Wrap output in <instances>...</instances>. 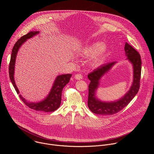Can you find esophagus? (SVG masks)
I'll use <instances>...</instances> for the list:
<instances>
[{"label":"esophagus","mask_w":154,"mask_h":154,"mask_svg":"<svg viewBox=\"0 0 154 154\" xmlns=\"http://www.w3.org/2000/svg\"><path fill=\"white\" fill-rule=\"evenodd\" d=\"M74 78L76 79V80H81L83 79V76L82 74H77L75 75L74 76Z\"/></svg>","instance_id":"1"}]
</instances>
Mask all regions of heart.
Instances as JSON below:
<instances>
[{"label":"heart","mask_w":154,"mask_h":154,"mask_svg":"<svg viewBox=\"0 0 154 154\" xmlns=\"http://www.w3.org/2000/svg\"><path fill=\"white\" fill-rule=\"evenodd\" d=\"M108 50L105 43L96 42L84 48L80 53L83 57H91V64L93 66L99 65L104 58Z\"/></svg>","instance_id":"heart-1"}]
</instances>
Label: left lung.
<instances>
[{"instance_id": "left-lung-1", "label": "left lung", "mask_w": 154, "mask_h": 154, "mask_svg": "<svg viewBox=\"0 0 154 154\" xmlns=\"http://www.w3.org/2000/svg\"><path fill=\"white\" fill-rule=\"evenodd\" d=\"M125 54L128 60L133 65L134 80L130 90L121 99L113 102H103L96 96V92L99 85V80L105 74L111 69L116 62L108 63L100 66L88 75L91 81L89 85L88 105L90 110L95 114L100 115H112L120 112L138 93L140 88V83L141 72V60L140 54L126 42Z\"/></svg>"}]
</instances>
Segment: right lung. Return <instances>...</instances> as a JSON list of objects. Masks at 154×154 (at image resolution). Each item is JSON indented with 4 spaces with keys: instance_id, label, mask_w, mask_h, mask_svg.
Listing matches in <instances>:
<instances>
[{
    "instance_id": "1",
    "label": "right lung",
    "mask_w": 154,
    "mask_h": 154,
    "mask_svg": "<svg viewBox=\"0 0 154 154\" xmlns=\"http://www.w3.org/2000/svg\"><path fill=\"white\" fill-rule=\"evenodd\" d=\"M39 31L30 32L27 34L22 36L15 43L11 52V56L9 65V75L10 80L14 88L18 94H19V97L20 98L22 101H23L27 106H28L30 108L33 109L36 111L51 112L55 111L60 106L61 101L62 90L63 89V88L66 86V85H67L69 83L70 78L72 76V74H63L57 76L55 80L53 86L52 87V89L49 94L45 99L39 102H30L29 101H27L23 96H22L19 94L20 93L17 89V87L16 86L14 79L16 58L19 48L28 39L31 38L33 36L36 35L39 33Z\"/></svg>"
}]
</instances>
